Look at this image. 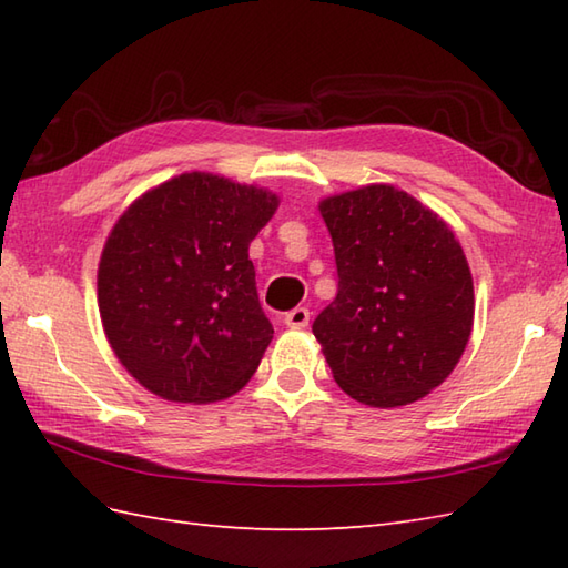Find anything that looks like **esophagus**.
<instances>
[{
	"mask_svg": "<svg viewBox=\"0 0 568 568\" xmlns=\"http://www.w3.org/2000/svg\"><path fill=\"white\" fill-rule=\"evenodd\" d=\"M285 324L291 329H305L310 324V310L307 307H295L285 315Z\"/></svg>",
	"mask_w": 568,
	"mask_h": 568,
	"instance_id": "esophagus-1",
	"label": "esophagus"
}]
</instances>
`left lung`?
Wrapping results in <instances>:
<instances>
[{"label":"left lung","mask_w":568,"mask_h":568,"mask_svg":"<svg viewBox=\"0 0 568 568\" xmlns=\"http://www.w3.org/2000/svg\"><path fill=\"white\" fill-rule=\"evenodd\" d=\"M339 291L312 334L334 381L371 407L409 405L456 368L474 329V277L437 212L366 185L320 202Z\"/></svg>","instance_id":"obj_1"}]
</instances>
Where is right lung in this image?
<instances>
[{
    "label": "right lung",
    "instance_id": "right-lung-1",
    "mask_svg": "<svg viewBox=\"0 0 568 568\" xmlns=\"http://www.w3.org/2000/svg\"><path fill=\"white\" fill-rule=\"evenodd\" d=\"M275 192L192 171L143 192L112 226L98 268L102 327L131 376L171 403L239 393L273 339L248 246Z\"/></svg>",
    "mask_w": 568,
    "mask_h": 568
}]
</instances>
